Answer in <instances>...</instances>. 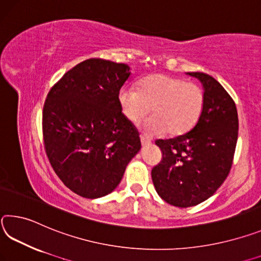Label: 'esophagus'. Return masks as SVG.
I'll return each instance as SVG.
<instances>
[{
	"instance_id": "1",
	"label": "esophagus",
	"mask_w": 261,
	"mask_h": 261,
	"mask_svg": "<svg viewBox=\"0 0 261 261\" xmlns=\"http://www.w3.org/2000/svg\"><path fill=\"white\" fill-rule=\"evenodd\" d=\"M141 144H142V147H147V146H149V144H150V140L147 139L146 136L141 135Z\"/></svg>"
}]
</instances>
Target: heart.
<instances>
[{"mask_svg":"<svg viewBox=\"0 0 261 261\" xmlns=\"http://www.w3.org/2000/svg\"><path fill=\"white\" fill-rule=\"evenodd\" d=\"M119 104L127 120L133 123L150 112L152 117L143 123L147 134L176 136L189 132L201 117L204 93L198 84L168 74L148 76L139 84L122 88L118 96Z\"/></svg>","mask_w":261,"mask_h":261,"instance_id":"b5f03b06","label":"heart"}]
</instances>
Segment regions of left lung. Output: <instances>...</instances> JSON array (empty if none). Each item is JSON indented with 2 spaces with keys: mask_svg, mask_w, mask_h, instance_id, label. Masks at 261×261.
<instances>
[{
  "mask_svg": "<svg viewBox=\"0 0 261 261\" xmlns=\"http://www.w3.org/2000/svg\"><path fill=\"white\" fill-rule=\"evenodd\" d=\"M202 83L204 106L186 134L157 140L163 156L151 178L165 202L186 208L203 202L223 184L231 169L238 138L236 104L217 81L203 72H187Z\"/></svg>",
  "mask_w": 261,
  "mask_h": 261,
  "instance_id": "8db88e82",
  "label": "left lung"
}]
</instances>
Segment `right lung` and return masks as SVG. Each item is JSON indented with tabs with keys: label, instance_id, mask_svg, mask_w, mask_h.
<instances>
[{
	"label": "right lung",
	"instance_id": "add662e5",
	"mask_svg": "<svg viewBox=\"0 0 261 261\" xmlns=\"http://www.w3.org/2000/svg\"><path fill=\"white\" fill-rule=\"evenodd\" d=\"M129 75L125 63L89 59L67 71L47 95L46 155L61 181L83 198L111 193L141 149L139 132L118 99Z\"/></svg>",
	"mask_w": 261,
	"mask_h": 261
}]
</instances>
